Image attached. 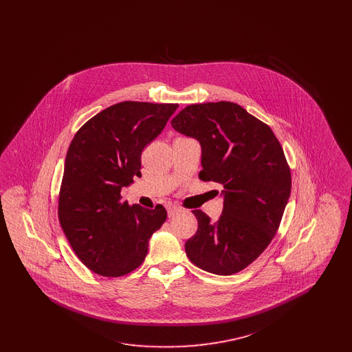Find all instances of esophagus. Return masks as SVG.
<instances>
[{
  "label": "esophagus",
  "mask_w": 352,
  "mask_h": 352,
  "mask_svg": "<svg viewBox=\"0 0 352 352\" xmlns=\"http://www.w3.org/2000/svg\"><path fill=\"white\" fill-rule=\"evenodd\" d=\"M181 211H182V208L178 207V206H175V204H170L168 207V217H175V215H178Z\"/></svg>",
  "instance_id": "obj_1"
}]
</instances>
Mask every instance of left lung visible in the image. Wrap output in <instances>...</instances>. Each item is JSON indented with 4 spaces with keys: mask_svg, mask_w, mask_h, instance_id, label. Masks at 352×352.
<instances>
[{
    "mask_svg": "<svg viewBox=\"0 0 352 352\" xmlns=\"http://www.w3.org/2000/svg\"><path fill=\"white\" fill-rule=\"evenodd\" d=\"M171 126L199 141L201 181L223 186L217 221L192 211L198 231L186 241V254L206 272L237 273L265 251L284 215L292 177L281 144L267 124L230 101L188 105Z\"/></svg>",
    "mask_w": 352,
    "mask_h": 352,
    "instance_id": "left-lung-1",
    "label": "left lung"
}]
</instances>
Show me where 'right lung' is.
I'll list each match as a JSON object with an SVG mask.
<instances>
[{
    "label": "right lung",
    "mask_w": 352,
    "mask_h": 352,
    "mask_svg": "<svg viewBox=\"0 0 352 352\" xmlns=\"http://www.w3.org/2000/svg\"><path fill=\"white\" fill-rule=\"evenodd\" d=\"M178 104L122 101L89 118L69 144L58 217L69 245L89 270L120 277L138 268L151 234L165 223L154 210L121 201L141 175V153L161 133Z\"/></svg>",
    "instance_id": "right-lung-1"
}]
</instances>
